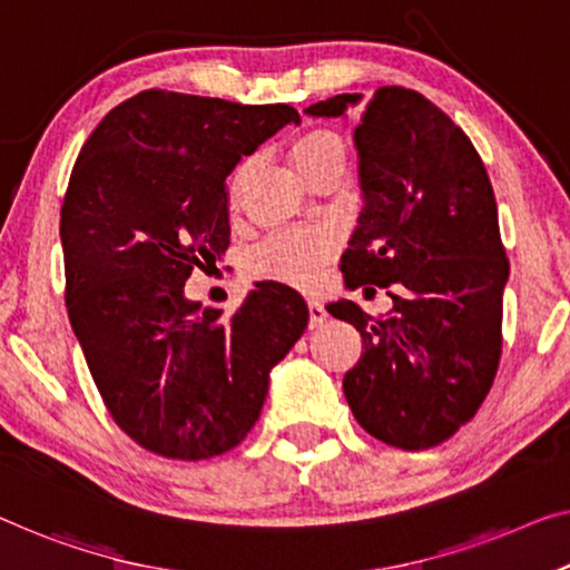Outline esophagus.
I'll return each instance as SVG.
<instances>
[{
  "instance_id": "esophagus-1",
  "label": "esophagus",
  "mask_w": 570,
  "mask_h": 570,
  "mask_svg": "<svg viewBox=\"0 0 570 570\" xmlns=\"http://www.w3.org/2000/svg\"><path fill=\"white\" fill-rule=\"evenodd\" d=\"M309 327H320L327 320V309L320 299H309Z\"/></svg>"
}]
</instances>
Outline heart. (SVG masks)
<instances>
[{
  "instance_id": "b5f03b06",
  "label": "heart",
  "mask_w": 570,
  "mask_h": 570,
  "mask_svg": "<svg viewBox=\"0 0 570 570\" xmlns=\"http://www.w3.org/2000/svg\"><path fill=\"white\" fill-rule=\"evenodd\" d=\"M292 158L307 181L333 168H345V142L333 130H307L292 142ZM335 253V237L325 227H292L271 233L250 253V271L261 278L288 284H317L320 271Z\"/></svg>"
}]
</instances>
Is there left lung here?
I'll list each match as a JSON object with an SVG mask.
<instances>
[{"instance_id":"obj_1","label":"left lung","mask_w":570,"mask_h":570,"mask_svg":"<svg viewBox=\"0 0 570 570\" xmlns=\"http://www.w3.org/2000/svg\"><path fill=\"white\" fill-rule=\"evenodd\" d=\"M361 95L304 109L337 117ZM355 127L363 209L340 258L347 288H386V314L330 302L363 353L345 373L353 417L381 443L435 448L487 399L502 358L509 261L483 160L443 109L404 87H381Z\"/></svg>"}]
</instances>
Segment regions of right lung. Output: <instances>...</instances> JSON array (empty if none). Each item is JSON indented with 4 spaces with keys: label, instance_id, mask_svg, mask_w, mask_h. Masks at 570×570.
<instances>
[{
    "label": "right lung",
    "instance_id": "add662e5",
    "mask_svg": "<svg viewBox=\"0 0 570 570\" xmlns=\"http://www.w3.org/2000/svg\"><path fill=\"white\" fill-rule=\"evenodd\" d=\"M286 122H299L288 105L148 89L76 158L61 207L68 320L107 412L150 453L204 461L240 445L307 327V304L278 282L230 317L184 296L230 245L225 178Z\"/></svg>",
    "mask_w": 570,
    "mask_h": 570
}]
</instances>
